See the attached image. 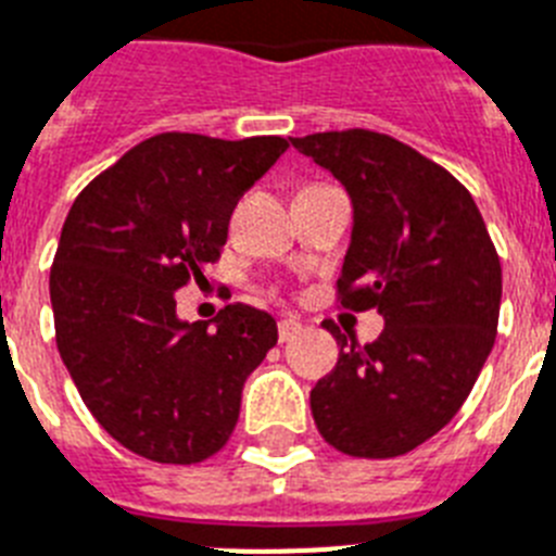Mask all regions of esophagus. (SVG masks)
Returning a JSON list of instances; mask_svg holds the SVG:
<instances>
[{
  "mask_svg": "<svg viewBox=\"0 0 556 556\" xmlns=\"http://www.w3.org/2000/svg\"><path fill=\"white\" fill-rule=\"evenodd\" d=\"M279 342H293L302 333V321L296 319H279Z\"/></svg>",
  "mask_w": 556,
  "mask_h": 556,
  "instance_id": "34e87169",
  "label": "esophagus"
}]
</instances>
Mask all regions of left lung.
Masks as SVG:
<instances>
[{
    "mask_svg": "<svg viewBox=\"0 0 556 556\" xmlns=\"http://www.w3.org/2000/svg\"><path fill=\"white\" fill-rule=\"evenodd\" d=\"M353 200L336 305L379 311L358 344L336 321L339 362L311 390L319 435L353 458H399L441 432L472 393L501 316V256L472 194L393 135L342 129L291 138Z\"/></svg>",
    "mask_w": 556,
    "mask_h": 556,
    "instance_id": "left-lung-1",
    "label": "left lung"
}]
</instances>
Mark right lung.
<instances>
[{
  "label": "right lung",
  "mask_w": 556,
  "mask_h": 556,
  "mask_svg": "<svg viewBox=\"0 0 556 556\" xmlns=\"http://www.w3.org/2000/svg\"><path fill=\"white\" fill-rule=\"evenodd\" d=\"M286 149L279 135H152L70 208L50 268L55 344L92 418L141 458L220 452L242 384L277 344L274 316L242 302L214 328L186 325L175 291L220 260L237 200Z\"/></svg>",
  "instance_id": "obj_1"
}]
</instances>
